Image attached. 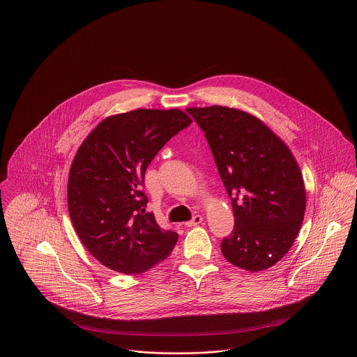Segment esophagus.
I'll use <instances>...</instances> for the list:
<instances>
[{
  "instance_id": "1",
  "label": "esophagus",
  "mask_w": 357,
  "mask_h": 357,
  "mask_svg": "<svg viewBox=\"0 0 357 357\" xmlns=\"http://www.w3.org/2000/svg\"><path fill=\"white\" fill-rule=\"evenodd\" d=\"M202 222H203V216H202V215H195V216L192 218V220L185 222V226H187V227H193V226L200 225Z\"/></svg>"
}]
</instances>
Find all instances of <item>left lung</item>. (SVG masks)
I'll list each match as a JSON object with an SVG mask.
<instances>
[{
    "label": "left lung",
    "mask_w": 357,
    "mask_h": 357,
    "mask_svg": "<svg viewBox=\"0 0 357 357\" xmlns=\"http://www.w3.org/2000/svg\"><path fill=\"white\" fill-rule=\"evenodd\" d=\"M204 131L219 176L231 199L234 230L223 238V257L259 272L283 259L306 211L299 165L265 123L222 105L187 108Z\"/></svg>",
    "instance_id": "1"
}]
</instances>
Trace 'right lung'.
<instances>
[{"instance_id":"1","label":"right lung","mask_w":357,"mask_h":357,"mask_svg":"<svg viewBox=\"0 0 357 357\" xmlns=\"http://www.w3.org/2000/svg\"><path fill=\"white\" fill-rule=\"evenodd\" d=\"M192 119L181 109H134L108 116L78 147L68 206L77 236L104 266L146 272L172 253L178 234L162 230L141 190L144 172Z\"/></svg>"}]
</instances>
